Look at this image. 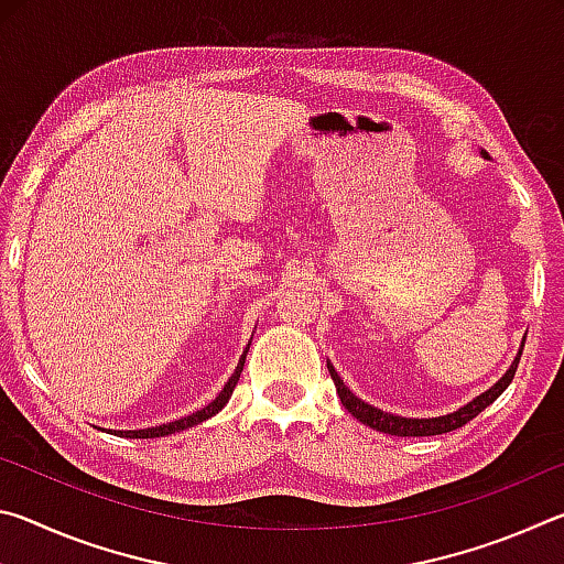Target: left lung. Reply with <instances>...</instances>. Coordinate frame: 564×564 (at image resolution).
<instances>
[{"instance_id":"left-lung-1","label":"left lung","mask_w":564,"mask_h":564,"mask_svg":"<svg viewBox=\"0 0 564 564\" xmlns=\"http://www.w3.org/2000/svg\"><path fill=\"white\" fill-rule=\"evenodd\" d=\"M522 358V348L518 352V358H514V362L510 366L508 373H505L498 383H495L490 390H485L482 395H477L473 403H467L465 408L455 410V413L451 415H443V417H400V415H390V413H383V410H378L373 405L362 403L360 398H356L350 393V390L343 386L340 376L336 373V368L328 366V373L333 378V383H336V390L340 395V403L346 405L348 413L352 417H358L362 425L373 427V431H380V433H388V435H398V437H425V435H443V433H451V431H457V427H463L465 423H470V420L475 415H480L485 408H488L490 403H495L502 395V390L508 388L512 383L514 378V370H518V362Z\"/></svg>"}]
</instances>
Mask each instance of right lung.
Returning a JSON list of instances; mask_svg holds the SVG:
<instances>
[{"label":"right lung","instance_id":"obj_1","mask_svg":"<svg viewBox=\"0 0 564 564\" xmlns=\"http://www.w3.org/2000/svg\"><path fill=\"white\" fill-rule=\"evenodd\" d=\"M248 346H251V343H248ZM246 352H248V350H243V356H241V360H238V366H236V373H234L231 378H228V383L224 386V390H221V393H218V398L214 400V403H208L206 408L196 410L194 415H186V417L174 420V423H166V425L147 427V431H113V433L121 435V437H164V435L186 431V427H194V425H198V423H204V420L216 415L218 410H221V408L228 403V398H231L234 388H236V383H238V378H241V370H243V362H246Z\"/></svg>","mask_w":564,"mask_h":564}]
</instances>
